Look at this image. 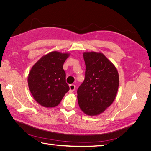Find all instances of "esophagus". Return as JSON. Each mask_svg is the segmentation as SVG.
Here are the masks:
<instances>
[{"label": "esophagus", "instance_id": "esophagus-1", "mask_svg": "<svg viewBox=\"0 0 151 151\" xmlns=\"http://www.w3.org/2000/svg\"><path fill=\"white\" fill-rule=\"evenodd\" d=\"M69 88H70V89H69V91H68V92H69L70 93H73L75 91V89H76V86L74 84H70L69 86Z\"/></svg>", "mask_w": 151, "mask_h": 151}]
</instances>
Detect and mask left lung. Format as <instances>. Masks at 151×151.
Listing matches in <instances>:
<instances>
[{"mask_svg":"<svg viewBox=\"0 0 151 151\" xmlns=\"http://www.w3.org/2000/svg\"><path fill=\"white\" fill-rule=\"evenodd\" d=\"M85 79L77 89L81 109L86 115H98L113 103L119 86L116 68L102 53H83Z\"/></svg>","mask_w":151,"mask_h":151,"instance_id":"1","label":"left lung"}]
</instances>
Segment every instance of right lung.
<instances>
[{
  "mask_svg": "<svg viewBox=\"0 0 151 151\" xmlns=\"http://www.w3.org/2000/svg\"><path fill=\"white\" fill-rule=\"evenodd\" d=\"M69 55L57 51L50 52L41 58L29 73L30 92L35 101L45 108L57 106L69 90L63 68Z\"/></svg>",
  "mask_w": 151,
  "mask_h": 151,
  "instance_id": "add662e5",
  "label": "right lung"
}]
</instances>
